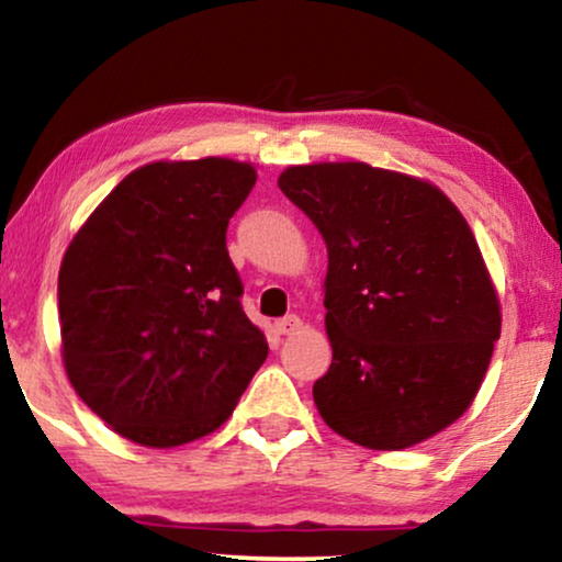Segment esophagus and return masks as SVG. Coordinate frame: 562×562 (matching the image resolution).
I'll use <instances>...</instances> for the list:
<instances>
[{
	"label": "esophagus",
	"mask_w": 562,
	"mask_h": 562,
	"mask_svg": "<svg viewBox=\"0 0 562 562\" xmlns=\"http://www.w3.org/2000/svg\"><path fill=\"white\" fill-rule=\"evenodd\" d=\"M274 328H277V334H282V336L297 334V331H301V328H303V321L297 318V316H285V318L277 321Z\"/></svg>",
	"instance_id": "esophagus-1"
}]
</instances>
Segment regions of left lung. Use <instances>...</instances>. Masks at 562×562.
Wrapping results in <instances>:
<instances>
[{
    "label": "left lung",
    "instance_id": "1",
    "mask_svg": "<svg viewBox=\"0 0 562 562\" xmlns=\"http://www.w3.org/2000/svg\"><path fill=\"white\" fill-rule=\"evenodd\" d=\"M280 190L328 249L331 368L313 385L324 422L368 450H406L473 403L501 303L468 221L431 182L364 161L288 167Z\"/></svg>",
    "mask_w": 562,
    "mask_h": 562
}]
</instances>
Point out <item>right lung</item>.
<instances>
[{
    "label": "right lung",
    "mask_w": 562,
    "mask_h": 562,
    "mask_svg": "<svg viewBox=\"0 0 562 562\" xmlns=\"http://www.w3.org/2000/svg\"><path fill=\"white\" fill-rule=\"evenodd\" d=\"M257 169L151 161L112 190L58 272L66 375L120 437L169 450L234 414L267 339L241 308L226 228Z\"/></svg>",
    "instance_id": "add662e5"
}]
</instances>
